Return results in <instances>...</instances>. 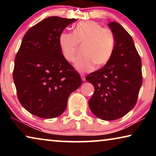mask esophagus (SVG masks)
Segmentation results:
<instances>
[{
	"mask_svg": "<svg viewBox=\"0 0 156 156\" xmlns=\"http://www.w3.org/2000/svg\"><path fill=\"white\" fill-rule=\"evenodd\" d=\"M80 76H81V78H82V80L83 81H85V75H84V74H81Z\"/></svg>",
	"mask_w": 156,
	"mask_h": 156,
	"instance_id": "esophagus-1",
	"label": "esophagus"
}]
</instances>
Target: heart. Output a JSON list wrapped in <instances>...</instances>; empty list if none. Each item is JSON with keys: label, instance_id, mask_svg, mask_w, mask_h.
Listing matches in <instances>:
<instances>
[{"label": "heart", "instance_id": "obj_1", "mask_svg": "<svg viewBox=\"0 0 156 156\" xmlns=\"http://www.w3.org/2000/svg\"><path fill=\"white\" fill-rule=\"evenodd\" d=\"M59 44L64 58L74 62L83 47V55L75 63L80 72H89L96 66L100 68L111 60L115 50L116 40L112 30L103 27L94 21H82L74 27L73 33L63 32Z\"/></svg>", "mask_w": 156, "mask_h": 156}]
</instances>
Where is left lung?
Instances as JSON below:
<instances>
[{
  "label": "left lung",
  "mask_w": 156,
  "mask_h": 156,
  "mask_svg": "<svg viewBox=\"0 0 156 156\" xmlns=\"http://www.w3.org/2000/svg\"><path fill=\"white\" fill-rule=\"evenodd\" d=\"M108 26L115 36L116 46L111 60L87 76L94 87L89 101L91 112L105 121L120 119L137 102L143 82L141 59L129 33L116 22Z\"/></svg>",
  "instance_id": "1"
}]
</instances>
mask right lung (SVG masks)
Returning <instances> with one entry per match:
<instances>
[{
  "mask_svg": "<svg viewBox=\"0 0 156 156\" xmlns=\"http://www.w3.org/2000/svg\"><path fill=\"white\" fill-rule=\"evenodd\" d=\"M74 21L57 16L44 19L27 31L17 52L12 72L17 96L21 105L36 116H60L70 94L82 84L59 44L63 30Z\"/></svg>",
  "mask_w": 156,
  "mask_h": 156,
  "instance_id": "add662e5",
  "label": "right lung"
}]
</instances>
